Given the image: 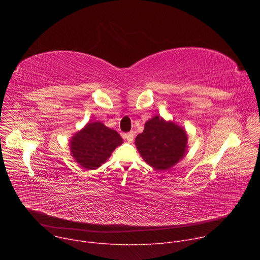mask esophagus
<instances>
[{
    "mask_svg": "<svg viewBox=\"0 0 260 260\" xmlns=\"http://www.w3.org/2000/svg\"><path fill=\"white\" fill-rule=\"evenodd\" d=\"M134 137H135V133L134 132H129V133H126V134L123 135V138L126 139L127 142H133Z\"/></svg>",
    "mask_w": 260,
    "mask_h": 260,
    "instance_id": "esophagus-1",
    "label": "esophagus"
}]
</instances>
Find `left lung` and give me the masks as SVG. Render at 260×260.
Masks as SVG:
<instances>
[{
	"label": "left lung",
	"mask_w": 260,
	"mask_h": 260,
	"mask_svg": "<svg viewBox=\"0 0 260 260\" xmlns=\"http://www.w3.org/2000/svg\"><path fill=\"white\" fill-rule=\"evenodd\" d=\"M187 136L173 122L158 116L147 121L136 138V146L144 160L157 170H169L185 154Z\"/></svg>",
	"instance_id": "left-lung-1"
}]
</instances>
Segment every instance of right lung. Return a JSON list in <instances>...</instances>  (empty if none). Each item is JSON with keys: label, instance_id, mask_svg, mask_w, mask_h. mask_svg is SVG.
Instances as JSON below:
<instances>
[{"label": "right lung", "instance_id": "1", "mask_svg": "<svg viewBox=\"0 0 260 260\" xmlns=\"http://www.w3.org/2000/svg\"><path fill=\"white\" fill-rule=\"evenodd\" d=\"M122 139L117 132L101 122L88 123L71 141L73 157L83 168L94 170L101 167L113 152Z\"/></svg>", "mask_w": 260, "mask_h": 260}]
</instances>
